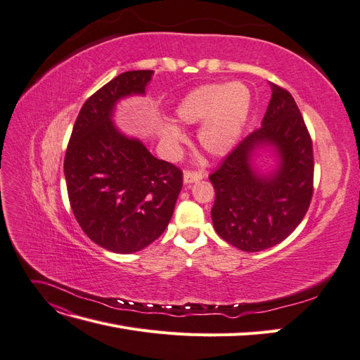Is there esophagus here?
<instances>
[{
    "mask_svg": "<svg viewBox=\"0 0 360 360\" xmlns=\"http://www.w3.org/2000/svg\"><path fill=\"white\" fill-rule=\"evenodd\" d=\"M204 177H205V172H202V171H184L183 181H184V184H191V183L198 181Z\"/></svg>",
    "mask_w": 360,
    "mask_h": 360,
    "instance_id": "obj_1",
    "label": "esophagus"
}]
</instances>
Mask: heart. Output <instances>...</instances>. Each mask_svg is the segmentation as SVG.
Instances as JSON below:
<instances>
[{"mask_svg":"<svg viewBox=\"0 0 360 360\" xmlns=\"http://www.w3.org/2000/svg\"><path fill=\"white\" fill-rule=\"evenodd\" d=\"M250 91L240 82L207 84L189 91L179 102L176 117L184 124L202 123L198 141L213 156H224L237 143L250 111ZM184 141L181 130L165 126L160 130V143L169 158L176 156Z\"/></svg>","mask_w":360,"mask_h":360,"instance_id":"heart-1","label":"heart"}]
</instances>
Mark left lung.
<instances>
[{
	"label": "left lung",
	"mask_w": 360,
	"mask_h": 360,
	"mask_svg": "<svg viewBox=\"0 0 360 360\" xmlns=\"http://www.w3.org/2000/svg\"><path fill=\"white\" fill-rule=\"evenodd\" d=\"M261 127L248 135L213 174L212 221L225 242L245 252L281 243L302 222L312 198V141L292 96L270 84ZM270 150L276 167L261 172L256 158Z\"/></svg>",
	"instance_id": "left-lung-1"
}]
</instances>
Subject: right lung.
<instances>
[{
	"label": "right lung",
	"instance_id": "obj_1",
	"mask_svg": "<svg viewBox=\"0 0 360 360\" xmlns=\"http://www.w3.org/2000/svg\"><path fill=\"white\" fill-rule=\"evenodd\" d=\"M153 70H130L86 99L64 158L69 201L82 231L115 254H134L165 231L183 186L181 171L159 160L114 123L117 103L144 96Z\"/></svg>",
	"mask_w": 360,
	"mask_h": 360
}]
</instances>
